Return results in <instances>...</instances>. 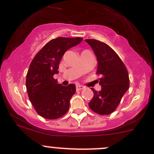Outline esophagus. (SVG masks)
Returning a JSON list of instances; mask_svg holds the SVG:
<instances>
[{
    "instance_id": "34e87169",
    "label": "esophagus",
    "mask_w": 154,
    "mask_h": 154,
    "mask_svg": "<svg viewBox=\"0 0 154 154\" xmlns=\"http://www.w3.org/2000/svg\"><path fill=\"white\" fill-rule=\"evenodd\" d=\"M85 87L83 86H81V85H77V86H76V88H77V90H78V91L83 89Z\"/></svg>"
}]
</instances>
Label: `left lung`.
<instances>
[{"label":"left lung","mask_w":154,"mask_h":154,"mask_svg":"<svg viewBox=\"0 0 154 154\" xmlns=\"http://www.w3.org/2000/svg\"><path fill=\"white\" fill-rule=\"evenodd\" d=\"M97 57V74L101 75L99 84L101 90H91L94 96L88 103L90 109L100 115H109L115 111L130 86L125 64L108 45L95 39H85Z\"/></svg>","instance_id":"obj_1"}]
</instances>
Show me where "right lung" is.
<instances>
[{"mask_svg": "<svg viewBox=\"0 0 154 154\" xmlns=\"http://www.w3.org/2000/svg\"><path fill=\"white\" fill-rule=\"evenodd\" d=\"M82 40L80 37H58L51 40L29 65L26 78L29 98L37 113L45 119H59L69 109L70 99L76 92L75 85L62 86L54 75L59 73V65L66 51Z\"/></svg>", "mask_w": 154, "mask_h": 154, "instance_id": "add662e5", "label": "right lung"}]
</instances>
